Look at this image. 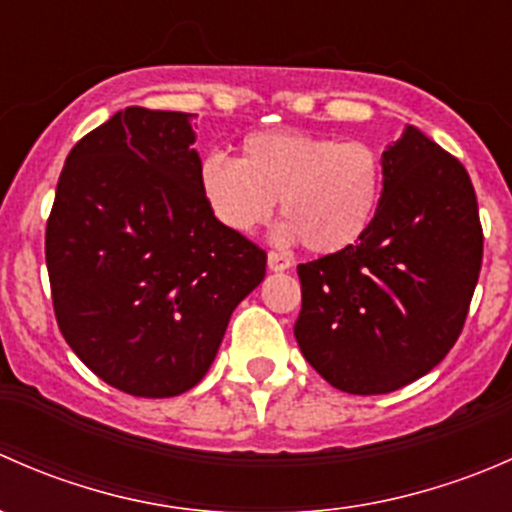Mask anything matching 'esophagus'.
I'll list each match as a JSON object with an SVG mask.
<instances>
[{
    "instance_id": "1",
    "label": "esophagus",
    "mask_w": 512,
    "mask_h": 512,
    "mask_svg": "<svg viewBox=\"0 0 512 512\" xmlns=\"http://www.w3.org/2000/svg\"><path fill=\"white\" fill-rule=\"evenodd\" d=\"M294 265V260L289 255H282V252H267V267H270L272 272H285L289 267Z\"/></svg>"
}]
</instances>
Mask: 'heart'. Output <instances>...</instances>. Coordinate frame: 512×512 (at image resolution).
I'll return each mask as SVG.
<instances>
[{"label": "heart", "mask_w": 512, "mask_h": 512, "mask_svg": "<svg viewBox=\"0 0 512 512\" xmlns=\"http://www.w3.org/2000/svg\"><path fill=\"white\" fill-rule=\"evenodd\" d=\"M205 205L225 230L247 235L275 213L282 242L302 240L317 255L354 247L374 225L384 193V158L366 141L307 131H255L237 160L210 153L198 170Z\"/></svg>", "instance_id": "b5f03b06"}]
</instances>
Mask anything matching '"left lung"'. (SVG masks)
<instances>
[{
	"instance_id": "1",
	"label": "left lung",
	"mask_w": 512,
	"mask_h": 512,
	"mask_svg": "<svg viewBox=\"0 0 512 512\" xmlns=\"http://www.w3.org/2000/svg\"><path fill=\"white\" fill-rule=\"evenodd\" d=\"M381 158L371 230L297 267L299 349L334 389L359 396L401 389L451 352L483 262L476 190L461 160L414 126Z\"/></svg>"
}]
</instances>
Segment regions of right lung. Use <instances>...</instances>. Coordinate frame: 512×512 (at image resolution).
I'll list each match as a JSON object with an SVG mask.
<instances>
[{
	"mask_svg": "<svg viewBox=\"0 0 512 512\" xmlns=\"http://www.w3.org/2000/svg\"><path fill=\"white\" fill-rule=\"evenodd\" d=\"M193 113L128 106L66 158L46 223L56 322L91 371L143 399L193 389L267 252L200 193Z\"/></svg>",
	"mask_w": 512,
	"mask_h": 512,
	"instance_id": "1",
	"label": "right lung"
}]
</instances>
